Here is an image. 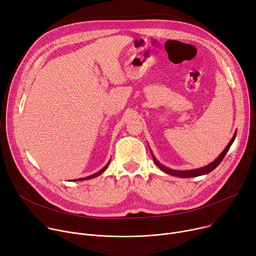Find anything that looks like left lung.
<instances>
[{
	"label": "left lung",
	"instance_id": "8db88e82",
	"mask_svg": "<svg viewBox=\"0 0 256 256\" xmlns=\"http://www.w3.org/2000/svg\"><path fill=\"white\" fill-rule=\"evenodd\" d=\"M236 135H237V131L234 132V136H232V138L230 140V142H228V144L226 146V148L222 150V154L218 156V158H216L212 163H210L209 165L204 166V167H202V168H198V169L182 170V171H180V170H173V169H170V168H168V167H165V166L162 165L158 160H156V159L154 158V154L152 152V150H150V152H152V160H154V164H156V166H158L162 171H164L165 173L170 174V175H173V176H178V178H196V176H200V175H204V174L210 173L212 170H214L216 167H218V166L220 164V162H222V161L224 160V156H226V152H228V150H230L232 144L234 142V138H236Z\"/></svg>",
	"mask_w": 256,
	"mask_h": 256
}]
</instances>
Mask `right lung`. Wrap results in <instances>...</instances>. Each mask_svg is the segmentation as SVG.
Segmentation results:
<instances>
[{
    "label": "right lung",
    "mask_w": 256,
    "mask_h": 256,
    "mask_svg": "<svg viewBox=\"0 0 256 256\" xmlns=\"http://www.w3.org/2000/svg\"><path fill=\"white\" fill-rule=\"evenodd\" d=\"M110 161H108V163L102 169V170H100L98 172H96V173H94V174H92V175H90V176H87V178H78V180H91V178H96V176H98V175H100L102 172H104V170L108 168V164H110Z\"/></svg>",
    "instance_id": "obj_1"
}]
</instances>
